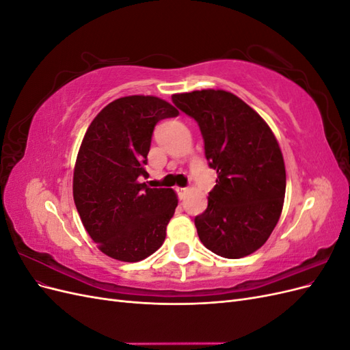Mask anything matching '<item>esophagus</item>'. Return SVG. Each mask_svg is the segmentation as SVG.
<instances>
[{
    "instance_id": "obj_1",
    "label": "esophagus",
    "mask_w": 350,
    "mask_h": 350,
    "mask_svg": "<svg viewBox=\"0 0 350 350\" xmlns=\"http://www.w3.org/2000/svg\"><path fill=\"white\" fill-rule=\"evenodd\" d=\"M188 191H189V188H176V193H178V196H179V198H181V200L187 197Z\"/></svg>"
}]
</instances>
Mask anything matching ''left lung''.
<instances>
[{"instance_id": "left-lung-1", "label": "left lung", "mask_w": 350, "mask_h": 350, "mask_svg": "<svg viewBox=\"0 0 350 350\" xmlns=\"http://www.w3.org/2000/svg\"><path fill=\"white\" fill-rule=\"evenodd\" d=\"M172 102L198 124L208 166L217 172L207 208L194 219L200 241L220 257L250 256L282 213L286 171L276 137L229 92L196 90L174 94Z\"/></svg>"}]
</instances>
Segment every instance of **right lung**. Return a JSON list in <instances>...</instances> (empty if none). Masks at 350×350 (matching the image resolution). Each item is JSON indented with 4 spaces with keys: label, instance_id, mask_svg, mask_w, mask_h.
I'll use <instances>...</instances> for the list:
<instances>
[{
    "label": "right lung",
    "instance_id": "right-lung-1",
    "mask_svg": "<svg viewBox=\"0 0 350 350\" xmlns=\"http://www.w3.org/2000/svg\"><path fill=\"white\" fill-rule=\"evenodd\" d=\"M178 113L154 96H125L105 107L84 134L74 203L93 242L115 260H144L165 241L176 196L171 188H149L142 178L156 124Z\"/></svg>",
    "mask_w": 350,
    "mask_h": 350
}]
</instances>
